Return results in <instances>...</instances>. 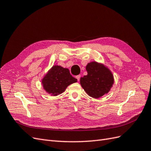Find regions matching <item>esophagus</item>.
Masks as SVG:
<instances>
[{
    "label": "esophagus",
    "instance_id": "esophagus-1",
    "mask_svg": "<svg viewBox=\"0 0 151 151\" xmlns=\"http://www.w3.org/2000/svg\"><path fill=\"white\" fill-rule=\"evenodd\" d=\"M80 77H81L80 75H77V76H76V78L77 79V80H78V81H80Z\"/></svg>",
    "mask_w": 151,
    "mask_h": 151
}]
</instances>
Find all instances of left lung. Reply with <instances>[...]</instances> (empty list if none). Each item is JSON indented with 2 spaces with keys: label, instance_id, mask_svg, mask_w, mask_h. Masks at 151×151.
Segmentation results:
<instances>
[{
  "label": "left lung",
  "instance_id": "obj_1",
  "mask_svg": "<svg viewBox=\"0 0 151 151\" xmlns=\"http://www.w3.org/2000/svg\"><path fill=\"white\" fill-rule=\"evenodd\" d=\"M87 75L81 77L80 84L89 96L99 98L109 92L114 83L111 71L104 64L93 61L86 66Z\"/></svg>",
  "mask_w": 151,
  "mask_h": 151
}]
</instances>
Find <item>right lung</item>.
Segmentation results:
<instances>
[{
  "instance_id": "add662e5",
  "label": "right lung",
  "mask_w": 151,
  "mask_h": 151,
  "mask_svg": "<svg viewBox=\"0 0 151 151\" xmlns=\"http://www.w3.org/2000/svg\"><path fill=\"white\" fill-rule=\"evenodd\" d=\"M76 81L77 79L72 76L68 68L55 65L42 78V83L47 93L56 96L65 91L68 86Z\"/></svg>"
}]
</instances>
